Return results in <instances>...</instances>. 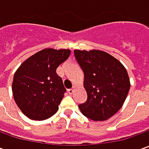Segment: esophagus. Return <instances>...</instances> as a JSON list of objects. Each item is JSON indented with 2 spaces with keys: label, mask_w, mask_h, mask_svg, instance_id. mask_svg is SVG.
<instances>
[{
  "label": "esophagus",
  "mask_w": 149,
  "mask_h": 149,
  "mask_svg": "<svg viewBox=\"0 0 149 149\" xmlns=\"http://www.w3.org/2000/svg\"><path fill=\"white\" fill-rule=\"evenodd\" d=\"M67 91H68V93H69L70 95H72V94L74 93V86L73 88H71V89H69Z\"/></svg>",
  "instance_id": "obj_1"
}]
</instances>
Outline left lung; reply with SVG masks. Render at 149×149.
<instances>
[{
  "instance_id": "1",
  "label": "left lung",
  "mask_w": 149,
  "mask_h": 149,
  "mask_svg": "<svg viewBox=\"0 0 149 149\" xmlns=\"http://www.w3.org/2000/svg\"><path fill=\"white\" fill-rule=\"evenodd\" d=\"M84 74V86L87 100L79 108L85 117L104 121L123 106L130 89L129 74L113 56L102 50L74 51Z\"/></svg>"
}]
</instances>
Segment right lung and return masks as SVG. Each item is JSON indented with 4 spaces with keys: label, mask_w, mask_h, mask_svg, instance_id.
<instances>
[{
    "label": "right lung",
    "mask_w": 149,
    "mask_h": 149,
    "mask_svg": "<svg viewBox=\"0 0 149 149\" xmlns=\"http://www.w3.org/2000/svg\"><path fill=\"white\" fill-rule=\"evenodd\" d=\"M70 54V49H44L28 58L15 71L14 100L29 118L45 120L58 111L66 89L56 69Z\"/></svg>",
    "instance_id": "1"
}]
</instances>
